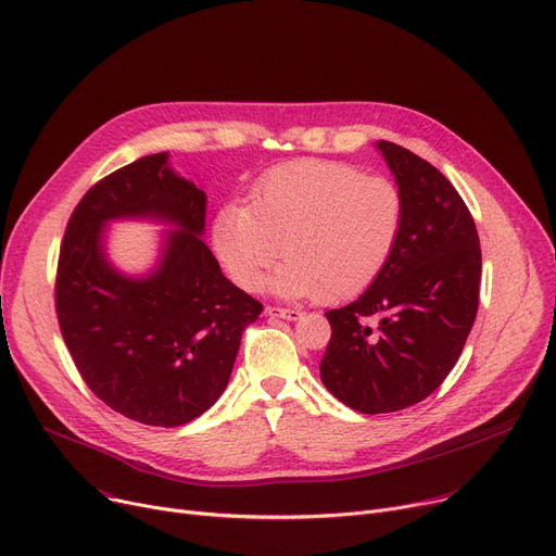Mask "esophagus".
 I'll return each instance as SVG.
<instances>
[{
    "instance_id": "obj_1",
    "label": "esophagus",
    "mask_w": 556,
    "mask_h": 556,
    "mask_svg": "<svg viewBox=\"0 0 556 556\" xmlns=\"http://www.w3.org/2000/svg\"><path fill=\"white\" fill-rule=\"evenodd\" d=\"M265 314L269 318H285V320H299L301 318V309H296V307H276V305H269L265 309Z\"/></svg>"
}]
</instances>
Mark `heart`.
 <instances>
[{"label":"heart","instance_id":"heart-1","mask_svg":"<svg viewBox=\"0 0 556 556\" xmlns=\"http://www.w3.org/2000/svg\"><path fill=\"white\" fill-rule=\"evenodd\" d=\"M406 219L404 194L386 177L350 163L299 159L265 173L247 204H224L213 219V249L231 280L253 291L263 274L280 296L339 303L366 291L388 267ZM283 244L280 245L279 242Z\"/></svg>","mask_w":556,"mask_h":556}]
</instances>
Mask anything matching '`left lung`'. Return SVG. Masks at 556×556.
<instances>
[{"label": "left lung", "mask_w": 556, "mask_h": 556, "mask_svg": "<svg viewBox=\"0 0 556 556\" xmlns=\"http://www.w3.org/2000/svg\"><path fill=\"white\" fill-rule=\"evenodd\" d=\"M406 202L400 244L354 303L325 312L320 381L345 406L395 413L427 400L458 362L482 274L473 217L451 181L410 150L377 141Z\"/></svg>", "instance_id": "left-lung-1"}]
</instances>
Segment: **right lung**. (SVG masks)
<instances>
[{
    "mask_svg": "<svg viewBox=\"0 0 556 556\" xmlns=\"http://www.w3.org/2000/svg\"><path fill=\"white\" fill-rule=\"evenodd\" d=\"M148 216L176 226L157 269L116 273L104 224ZM206 192L175 175L168 152L148 154L93 184L64 231L55 312L91 393L150 427H181L208 410L231 377L242 332L263 305L228 280L200 238Z\"/></svg>",
    "mask_w": 556,
    "mask_h": 556,
    "instance_id": "add662e5",
    "label": "right lung"
}]
</instances>
